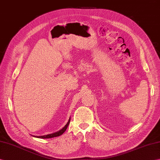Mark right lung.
<instances>
[{"instance_id":"1","label":"right lung","mask_w":160,"mask_h":160,"mask_svg":"<svg viewBox=\"0 0 160 160\" xmlns=\"http://www.w3.org/2000/svg\"><path fill=\"white\" fill-rule=\"evenodd\" d=\"M70 119L71 118H69V119L68 122V123H67L64 128H62L61 130H59L58 132H54L53 133H50V134H48V135H45V136H33L34 137H36V138H54V137H57V136H59L62 135L63 133H64L65 132V130L67 129V128H68V125L69 124V122H70Z\"/></svg>"}]
</instances>
